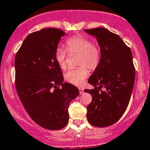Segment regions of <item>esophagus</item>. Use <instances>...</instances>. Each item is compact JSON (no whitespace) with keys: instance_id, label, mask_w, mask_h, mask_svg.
<instances>
[{"instance_id":"esophagus-1","label":"esophagus","mask_w":150,"mask_h":150,"mask_svg":"<svg viewBox=\"0 0 150 150\" xmlns=\"http://www.w3.org/2000/svg\"><path fill=\"white\" fill-rule=\"evenodd\" d=\"M79 92H80V94H82L83 93V91H84V89L83 88H79Z\"/></svg>"}]
</instances>
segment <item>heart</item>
Segmentation results:
<instances>
[{"instance_id": "heart-1", "label": "heart", "mask_w": 150, "mask_h": 150, "mask_svg": "<svg viewBox=\"0 0 150 150\" xmlns=\"http://www.w3.org/2000/svg\"><path fill=\"white\" fill-rule=\"evenodd\" d=\"M66 48L69 54H78V64L81 67L69 69L64 74V78L69 83L81 86L88 75L87 68L93 70L100 63L102 58L100 46L96 42L91 41L85 36L75 35L67 40ZM67 50L62 47H58L55 51V60L62 69L66 67Z\"/></svg>"}]
</instances>
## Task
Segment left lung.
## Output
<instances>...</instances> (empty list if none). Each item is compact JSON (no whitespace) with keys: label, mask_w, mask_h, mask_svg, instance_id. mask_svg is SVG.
I'll return each instance as SVG.
<instances>
[{"label":"left lung","mask_w":150,"mask_h":150,"mask_svg":"<svg viewBox=\"0 0 150 150\" xmlns=\"http://www.w3.org/2000/svg\"><path fill=\"white\" fill-rule=\"evenodd\" d=\"M84 30L96 37L102 52L100 63L88 81L94 88L84 90L92 96L87 120L94 126H109L122 117L131 99L135 81L132 53L120 36L107 29Z\"/></svg>","instance_id":"left-lung-1"}]
</instances>
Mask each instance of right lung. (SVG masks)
I'll return each mask as SVG.
<instances>
[{
    "mask_svg": "<svg viewBox=\"0 0 150 150\" xmlns=\"http://www.w3.org/2000/svg\"><path fill=\"white\" fill-rule=\"evenodd\" d=\"M64 34L51 28L30 33L15 57V82L19 99L34 122L48 130L66 126L69 102L79 94L76 86L63 83L61 67L55 60V51Z\"/></svg>",
    "mask_w": 150,
    "mask_h": 150,
    "instance_id": "obj_1",
    "label": "right lung"
}]
</instances>
